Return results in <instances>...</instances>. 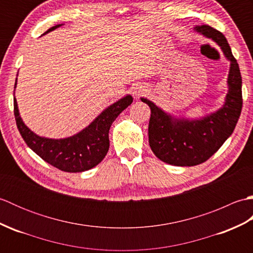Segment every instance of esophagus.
I'll return each mask as SVG.
<instances>
[{
    "label": "esophagus",
    "mask_w": 253,
    "mask_h": 253,
    "mask_svg": "<svg viewBox=\"0 0 253 253\" xmlns=\"http://www.w3.org/2000/svg\"><path fill=\"white\" fill-rule=\"evenodd\" d=\"M144 91H146V90H144L143 87H135L132 90V94H133V96H135V98H139V96L144 93Z\"/></svg>",
    "instance_id": "1"
}]
</instances>
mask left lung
I'll use <instances>...</instances> for the list:
<instances>
[{
  "mask_svg": "<svg viewBox=\"0 0 253 253\" xmlns=\"http://www.w3.org/2000/svg\"><path fill=\"white\" fill-rule=\"evenodd\" d=\"M195 30L215 41L230 61L229 90L222 109L202 120H178L166 114L151 101L141 99L151 109L150 148L158 159L176 166H195L211 158L233 133L243 109L240 69L226 38L208 25L197 26Z\"/></svg>",
  "mask_w": 253,
  "mask_h": 253,
  "instance_id": "obj_1",
  "label": "left lung"
}]
</instances>
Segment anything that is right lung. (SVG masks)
Segmentation results:
<instances>
[{"label":"right lung","instance_id":"obj_1","mask_svg":"<svg viewBox=\"0 0 253 253\" xmlns=\"http://www.w3.org/2000/svg\"><path fill=\"white\" fill-rule=\"evenodd\" d=\"M60 26L62 25L52 27L43 35ZM131 103L132 96L126 95L102 112L84 130L65 139H49L32 132L21 121L16 99H14V115L21 137L32 151L58 169L79 173L94 168L105 158L110 148L109 131L112 123Z\"/></svg>","mask_w":253,"mask_h":253}]
</instances>
